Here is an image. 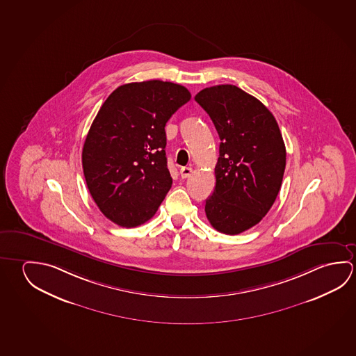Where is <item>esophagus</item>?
Listing matches in <instances>:
<instances>
[{"mask_svg":"<svg viewBox=\"0 0 356 356\" xmlns=\"http://www.w3.org/2000/svg\"><path fill=\"white\" fill-rule=\"evenodd\" d=\"M191 174H193V169L191 168H181L180 175L182 179H187Z\"/></svg>","mask_w":356,"mask_h":356,"instance_id":"esophagus-1","label":"esophagus"}]
</instances>
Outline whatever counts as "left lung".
<instances>
[{
	"label": "left lung",
	"instance_id": "left-lung-1",
	"mask_svg": "<svg viewBox=\"0 0 356 356\" xmlns=\"http://www.w3.org/2000/svg\"><path fill=\"white\" fill-rule=\"evenodd\" d=\"M195 100L221 140L204 212L217 231L242 234L268 213L280 193L286 155L280 127L259 100L232 84L204 88Z\"/></svg>",
	"mask_w": 356,
	"mask_h": 356
}]
</instances>
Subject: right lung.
Listing matches in <instances>:
<instances>
[{"instance_id":"obj_1","label":"right lung","mask_w":356,"mask_h":356,"mask_svg":"<svg viewBox=\"0 0 356 356\" xmlns=\"http://www.w3.org/2000/svg\"><path fill=\"white\" fill-rule=\"evenodd\" d=\"M191 94L163 81L118 87L92 122L82 152L88 190L102 213L122 227L149 221L172 185L165 125Z\"/></svg>"}]
</instances>
